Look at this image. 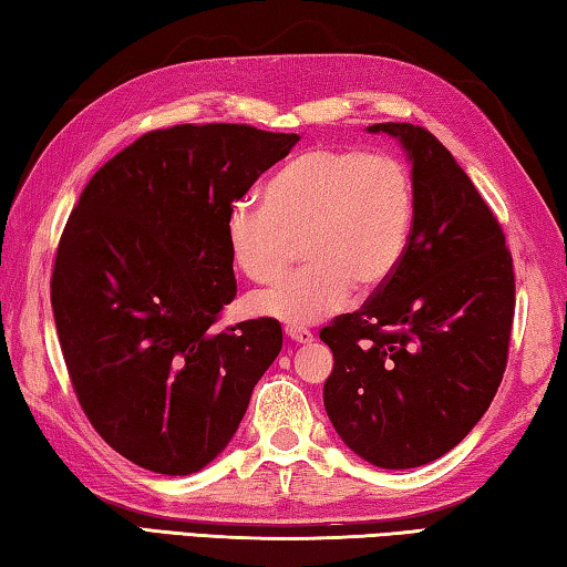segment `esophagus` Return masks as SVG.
I'll list each match as a JSON object with an SVG mask.
<instances>
[{"mask_svg": "<svg viewBox=\"0 0 567 567\" xmlns=\"http://www.w3.org/2000/svg\"><path fill=\"white\" fill-rule=\"evenodd\" d=\"M286 336L293 340V343H311L313 340V333L308 328H301V326H286Z\"/></svg>", "mask_w": 567, "mask_h": 567, "instance_id": "obj_1", "label": "esophagus"}]
</instances>
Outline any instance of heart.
Segmentation results:
<instances>
[{"mask_svg": "<svg viewBox=\"0 0 567 567\" xmlns=\"http://www.w3.org/2000/svg\"><path fill=\"white\" fill-rule=\"evenodd\" d=\"M414 221V179L394 155L313 147L296 155L264 189V205L237 202L224 219L234 264L251 281H274L303 239L311 261L256 291L251 311L311 326L355 293L375 291L398 271Z\"/></svg>", "mask_w": 567, "mask_h": 567, "instance_id": "b5f03b06", "label": "heart"}]
</instances>
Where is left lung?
I'll list each match as a JSON object with an SVG mask.
<instances>
[{"label": "left lung", "mask_w": 567, "mask_h": 567, "mask_svg": "<svg viewBox=\"0 0 567 567\" xmlns=\"http://www.w3.org/2000/svg\"><path fill=\"white\" fill-rule=\"evenodd\" d=\"M412 159L414 221L392 279L320 330L333 350L326 412L382 468L430 464L488 410L508 360L514 259L494 212L422 125L378 123Z\"/></svg>", "instance_id": "8db88e82"}]
</instances>
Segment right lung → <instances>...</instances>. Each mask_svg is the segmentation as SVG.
I'll list each match as a JSON object with an SVG mask.
<instances>
[{"label": "right lung", "mask_w": 567, "mask_h": 567, "mask_svg": "<svg viewBox=\"0 0 567 567\" xmlns=\"http://www.w3.org/2000/svg\"><path fill=\"white\" fill-rule=\"evenodd\" d=\"M296 143L239 123L151 131L91 177L63 227L51 308L73 392L147 472L207 466L279 355V320L215 326L237 296L227 212Z\"/></svg>", "instance_id": "add662e5"}]
</instances>
